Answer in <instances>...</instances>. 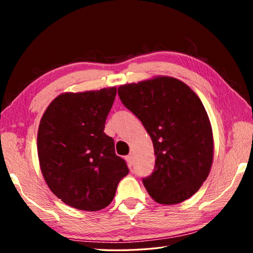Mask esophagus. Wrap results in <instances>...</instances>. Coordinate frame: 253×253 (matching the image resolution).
<instances>
[{
  "label": "esophagus",
  "mask_w": 253,
  "mask_h": 253,
  "mask_svg": "<svg viewBox=\"0 0 253 253\" xmlns=\"http://www.w3.org/2000/svg\"><path fill=\"white\" fill-rule=\"evenodd\" d=\"M125 160H126V162H127V165L129 166V168H131L132 163H134V158H132V156H131V155H127V156L125 157Z\"/></svg>",
  "instance_id": "esophagus-1"
}]
</instances>
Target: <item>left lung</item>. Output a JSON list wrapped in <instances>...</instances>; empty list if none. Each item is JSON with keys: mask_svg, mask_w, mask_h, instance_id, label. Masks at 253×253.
I'll list each match as a JSON object with an SVG mask.
<instances>
[{"mask_svg": "<svg viewBox=\"0 0 253 253\" xmlns=\"http://www.w3.org/2000/svg\"><path fill=\"white\" fill-rule=\"evenodd\" d=\"M118 95L153 140L155 169L143 178L148 194L166 205L191 198L209 176L214 149L211 123L198 95L166 76L123 84Z\"/></svg>", "mask_w": 253, "mask_h": 253, "instance_id": "obj_1", "label": "left lung"}]
</instances>
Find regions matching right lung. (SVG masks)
I'll use <instances>...</instances> for the list:
<instances>
[{
  "label": "right lung",
  "instance_id": "1",
  "mask_svg": "<svg viewBox=\"0 0 253 253\" xmlns=\"http://www.w3.org/2000/svg\"><path fill=\"white\" fill-rule=\"evenodd\" d=\"M116 87L65 92L51 101L38 130V156L52 193L71 208L99 211L108 207L129 172L104 132Z\"/></svg>",
  "mask_w": 253,
  "mask_h": 253
}]
</instances>
